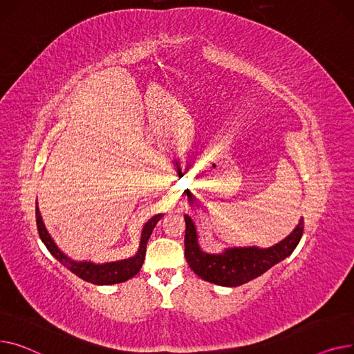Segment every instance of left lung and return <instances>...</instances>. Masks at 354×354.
Instances as JSON below:
<instances>
[{"mask_svg": "<svg viewBox=\"0 0 354 354\" xmlns=\"http://www.w3.org/2000/svg\"><path fill=\"white\" fill-rule=\"evenodd\" d=\"M184 220L187 263L203 280L224 287L241 286L264 274L267 270L287 259L295 252L304 230V220L301 217L293 232L272 247H227L221 253H207L200 247L194 221L187 214Z\"/></svg>", "mask_w": 354, "mask_h": 354, "instance_id": "left-lung-1", "label": "left lung"}]
</instances>
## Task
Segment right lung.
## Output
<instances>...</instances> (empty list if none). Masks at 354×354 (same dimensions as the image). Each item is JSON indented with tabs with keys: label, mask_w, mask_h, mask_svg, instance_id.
<instances>
[{
	"label": "right lung",
	"mask_w": 354,
	"mask_h": 354,
	"mask_svg": "<svg viewBox=\"0 0 354 354\" xmlns=\"http://www.w3.org/2000/svg\"><path fill=\"white\" fill-rule=\"evenodd\" d=\"M164 214H156L153 216L147 223L144 224L141 239H140V247L137 253L133 257L122 259L117 261H107V263H94L90 260H73L70 256H67L61 248L55 244L51 234L46 228V224L41 217L38 201H35V218H37V228L41 241L46 244L48 252L62 264L67 267L71 273L78 276L80 279L86 280L93 284L98 286H110L127 281L129 279L134 277L144 263L145 259V247H147V241L154 230L156 224L162 218Z\"/></svg>",
	"instance_id": "obj_1"
}]
</instances>
